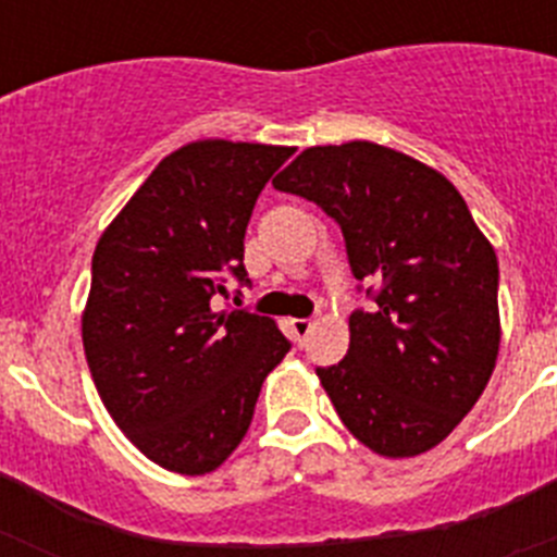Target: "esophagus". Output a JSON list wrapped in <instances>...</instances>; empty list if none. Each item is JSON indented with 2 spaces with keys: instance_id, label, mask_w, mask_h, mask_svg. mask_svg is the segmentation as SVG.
I'll list each match as a JSON object with an SVG mask.
<instances>
[{
  "instance_id": "1",
  "label": "esophagus",
  "mask_w": 557,
  "mask_h": 557,
  "mask_svg": "<svg viewBox=\"0 0 557 557\" xmlns=\"http://www.w3.org/2000/svg\"><path fill=\"white\" fill-rule=\"evenodd\" d=\"M289 329H293V334L298 337V343H301V339L312 332V321H307V318H293V321H289Z\"/></svg>"
}]
</instances>
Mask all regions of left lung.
<instances>
[{"mask_svg": "<svg viewBox=\"0 0 557 557\" xmlns=\"http://www.w3.org/2000/svg\"><path fill=\"white\" fill-rule=\"evenodd\" d=\"M273 186L337 220L351 273L382 287L371 312L348 318L346 357L318 368L339 421L382 457L424 455L494 373V245L449 178L373 141L307 147Z\"/></svg>", "mask_w": 557, "mask_h": 557, "instance_id": "left-lung-1", "label": "left lung"}]
</instances>
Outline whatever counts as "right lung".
<instances>
[{
    "mask_svg": "<svg viewBox=\"0 0 557 557\" xmlns=\"http://www.w3.org/2000/svg\"><path fill=\"white\" fill-rule=\"evenodd\" d=\"M289 156L293 147L189 141L159 161L95 248L88 371L127 441L175 474L228 460L289 351L273 318L211 307L228 275L248 284L245 228Z\"/></svg>",
    "mask_w": 557,
    "mask_h": 557,
    "instance_id": "1",
    "label": "right lung"
}]
</instances>
